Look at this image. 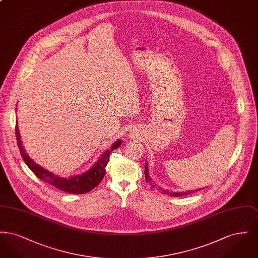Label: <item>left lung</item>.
Returning a JSON list of instances; mask_svg holds the SVG:
<instances>
[{"label":"left lung","mask_w":258,"mask_h":258,"mask_svg":"<svg viewBox=\"0 0 258 258\" xmlns=\"http://www.w3.org/2000/svg\"><path fill=\"white\" fill-rule=\"evenodd\" d=\"M145 179H146V182H147L148 184H151L152 187H155V188H157L159 191L162 192L163 195H168V196H170V197H182V196H186V195H189V194H192V192H196L197 190L202 189V188H198V189H196V190H186V191H183V192H169L168 190L162 189L160 186L157 187V186L154 184V182H153L152 178L150 177L147 161H146V164H145Z\"/></svg>","instance_id":"obj_1"}]
</instances>
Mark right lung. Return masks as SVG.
Wrapping results in <instances>:
<instances>
[{"instance_id": "1", "label": "right lung", "mask_w": 258, "mask_h": 258, "mask_svg": "<svg viewBox=\"0 0 258 258\" xmlns=\"http://www.w3.org/2000/svg\"><path fill=\"white\" fill-rule=\"evenodd\" d=\"M15 127H16L15 128L16 139H17L18 147L20 150V154L25 163L28 165V167L34 172V174L42 182L51 184L61 191H64L68 194H74V195L86 194L88 191L92 190L94 187H96L102 181L105 174V166L109 160L111 152L122 144L121 139L116 140L109 149H107L105 152L101 154V156L98 158L96 163L92 165L91 168L88 169L86 172L79 175H74L70 178H62V177H59L58 175H55L54 173L50 172L47 169H44L28 156L24 146L22 144L17 120H16Z\"/></svg>"}]
</instances>
